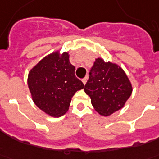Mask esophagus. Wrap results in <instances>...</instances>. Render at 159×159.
<instances>
[{
    "mask_svg": "<svg viewBox=\"0 0 159 159\" xmlns=\"http://www.w3.org/2000/svg\"><path fill=\"white\" fill-rule=\"evenodd\" d=\"M87 81H88V76H85V77H84V78H83V84H86V83H87Z\"/></svg>",
    "mask_w": 159,
    "mask_h": 159,
    "instance_id": "esophagus-1",
    "label": "esophagus"
}]
</instances>
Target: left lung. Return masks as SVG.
<instances>
[{
    "mask_svg": "<svg viewBox=\"0 0 159 159\" xmlns=\"http://www.w3.org/2000/svg\"><path fill=\"white\" fill-rule=\"evenodd\" d=\"M92 105L99 115L109 116L122 109L132 93V86L123 69L98 58L84 87Z\"/></svg>",
    "mask_w": 159,
    "mask_h": 159,
    "instance_id": "1",
    "label": "left lung"
}]
</instances>
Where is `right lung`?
I'll list each match as a JSON object with an SVG mask.
<instances>
[{
    "mask_svg": "<svg viewBox=\"0 0 159 159\" xmlns=\"http://www.w3.org/2000/svg\"><path fill=\"white\" fill-rule=\"evenodd\" d=\"M28 85L34 103L47 115L60 117L67 111L75 93L84 88L75 76L69 54L59 51L45 56L32 68Z\"/></svg>",
    "mask_w": 159,
    "mask_h": 159,
    "instance_id": "right-lung-1",
    "label": "right lung"
}]
</instances>
